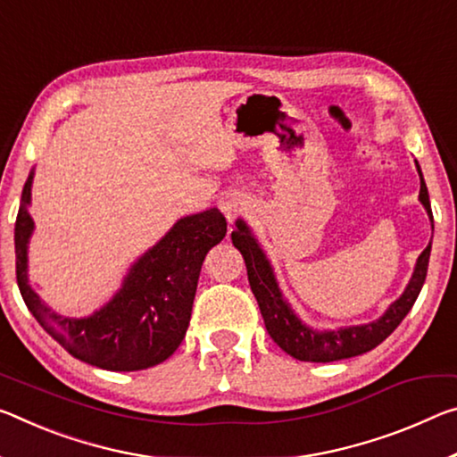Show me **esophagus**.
Returning a JSON list of instances; mask_svg holds the SVG:
<instances>
[{"label":"esophagus","mask_w":457,"mask_h":457,"mask_svg":"<svg viewBox=\"0 0 457 457\" xmlns=\"http://www.w3.org/2000/svg\"><path fill=\"white\" fill-rule=\"evenodd\" d=\"M220 209H221V213L228 217V221H234L236 217L245 209V201L242 195L229 193V195H226V197L220 199Z\"/></svg>","instance_id":"1"}]
</instances>
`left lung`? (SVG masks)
I'll list each match as a JSON object with an SVG mask.
<instances>
[{
  "instance_id": "left-lung-1",
  "label": "left lung",
  "mask_w": 457,
  "mask_h": 457,
  "mask_svg": "<svg viewBox=\"0 0 457 457\" xmlns=\"http://www.w3.org/2000/svg\"><path fill=\"white\" fill-rule=\"evenodd\" d=\"M417 172L421 177L419 201L423 203L427 215L433 220L429 193H427V185L419 162ZM231 242H234L236 248L244 256L245 268H248L250 288L258 301L268 336L277 342L280 350H285L288 356L301 361H336L344 358H353L374 350L376 345L385 342L390 333L398 328V323L407 317L411 307L415 305L417 296L423 288L431 254L429 242V245L421 252V256L417 258L415 270H412V277L407 288H404V293L398 296L393 305L386 309V313L378 317V320L364 325H352V328L317 331L303 323L295 315L291 305L285 301V296H282L278 288V282L274 278L272 266L268 262L262 248H260V244L256 242V237L252 236L250 228L245 226V221H236V229L231 231Z\"/></svg>"
}]
</instances>
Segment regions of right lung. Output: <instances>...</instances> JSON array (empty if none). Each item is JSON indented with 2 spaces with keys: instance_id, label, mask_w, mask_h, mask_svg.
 Listing matches in <instances>:
<instances>
[{
  "instance_id": "right-lung-1",
  "label": "right lung",
  "mask_w": 457,
  "mask_h": 457,
  "mask_svg": "<svg viewBox=\"0 0 457 457\" xmlns=\"http://www.w3.org/2000/svg\"><path fill=\"white\" fill-rule=\"evenodd\" d=\"M32 179L34 170L21 191L13 240L18 287L36 321L71 356L104 370H144L172 356L189 328L203 260L226 237L228 221L220 209L180 217L161 242L136 260L107 305L75 320L50 309L28 282Z\"/></svg>"
}]
</instances>
